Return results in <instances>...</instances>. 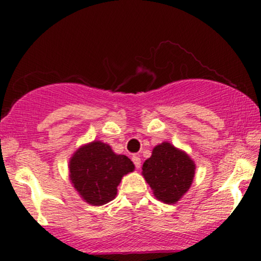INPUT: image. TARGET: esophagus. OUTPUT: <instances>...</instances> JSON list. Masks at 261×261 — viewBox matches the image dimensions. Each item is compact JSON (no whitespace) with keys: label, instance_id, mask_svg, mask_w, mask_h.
Masks as SVG:
<instances>
[{"label":"esophagus","instance_id":"esophagus-1","mask_svg":"<svg viewBox=\"0 0 261 261\" xmlns=\"http://www.w3.org/2000/svg\"><path fill=\"white\" fill-rule=\"evenodd\" d=\"M133 162H134L135 167H136V168L139 169L140 167H141V158L139 157V155H133Z\"/></svg>","mask_w":261,"mask_h":261}]
</instances>
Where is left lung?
Listing matches in <instances>:
<instances>
[{
	"instance_id": "8db88e82",
	"label": "left lung",
	"mask_w": 261,
	"mask_h": 261,
	"mask_svg": "<svg viewBox=\"0 0 261 261\" xmlns=\"http://www.w3.org/2000/svg\"><path fill=\"white\" fill-rule=\"evenodd\" d=\"M142 175L153 190L155 199L164 203H175L190 189L195 163L172 143L162 142L143 163Z\"/></svg>"
}]
</instances>
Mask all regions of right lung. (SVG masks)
Here are the masks:
<instances>
[{
  "label": "right lung",
  "instance_id": "1",
  "mask_svg": "<svg viewBox=\"0 0 261 261\" xmlns=\"http://www.w3.org/2000/svg\"><path fill=\"white\" fill-rule=\"evenodd\" d=\"M70 180L86 202L101 206L115 199L121 178L135 166L124 154H116L101 141L81 146L70 160Z\"/></svg>",
  "mask_w": 261,
  "mask_h": 261
}]
</instances>
